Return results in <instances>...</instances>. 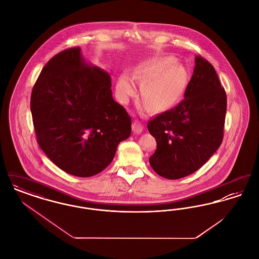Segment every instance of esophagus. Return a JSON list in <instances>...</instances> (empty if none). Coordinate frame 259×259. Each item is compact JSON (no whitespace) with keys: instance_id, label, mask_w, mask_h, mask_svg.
Wrapping results in <instances>:
<instances>
[{"instance_id":"1","label":"esophagus","mask_w":259,"mask_h":259,"mask_svg":"<svg viewBox=\"0 0 259 259\" xmlns=\"http://www.w3.org/2000/svg\"><path fill=\"white\" fill-rule=\"evenodd\" d=\"M143 129H144V127H143V125L140 123L139 121H137L135 120L133 124H132V131L135 133V134H141L142 132H143Z\"/></svg>"}]
</instances>
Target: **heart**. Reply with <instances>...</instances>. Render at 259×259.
Wrapping results in <instances>:
<instances>
[{
  "mask_svg": "<svg viewBox=\"0 0 259 259\" xmlns=\"http://www.w3.org/2000/svg\"><path fill=\"white\" fill-rule=\"evenodd\" d=\"M135 78L148 81L142 88L141 96L148 102L153 111H163L172 106L183 96L188 84L189 74L184 65L179 64L174 57H165L138 69ZM136 82L129 74H121L116 84V95L121 103H127L135 94Z\"/></svg>",
  "mask_w": 259,
  "mask_h": 259,
  "instance_id": "1",
  "label": "heart"
}]
</instances>
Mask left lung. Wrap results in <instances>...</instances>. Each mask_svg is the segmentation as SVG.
<instances>
[{
  "mask_svg": "<svg viewBox=\"0 0 259 259\" xmlns=\"http://www.w3.org/2000/svg\"><path fill=\"white\" fill-rule=\"evenodd\" d=\"M226 107V93L214 68L198 55L185 99L148 121L157 144L149 157L152 169L169 180L199 170L222 145Z\"/></svg>",
  "mask_w": 259,
  "mask_h": 259,
  "instance_id": "left-lung-1",
  "label": "left lung"
}]
</instances>
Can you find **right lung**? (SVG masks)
Listing matches in <instances>:
<instances>
[{
  "label": "right lung",
  "mask_w": 259,
  "mask_h": 259,
  "mask_svg": "<svg viewBox=\"0 0 259 259\" xmlns=\"http://www.w3.org/2000/svg\"><path fill=\"white\" fill-rule=\"evenodd\" d=\"M111 87L110 74L87 63L78 47L42 68L31 95L33 123L39 148L64 172L97 175L131 135V117Z\"/></svg>",
  "instance_id": "add662e5"
}]
</instances>
